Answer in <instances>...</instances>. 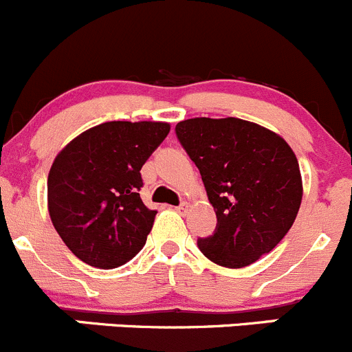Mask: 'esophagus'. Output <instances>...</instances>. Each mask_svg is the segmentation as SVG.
I'll use <instances>...</instances> for the list:
<instances>
[{
	"label": "esophagus",
	"mask_w": 352,
	"mask_h": 352,
	"mask_svg": "<svg viewBox=\"0 0 352 352\" xmlns=\"http://www.w3.org/2000/svg\"><path fill=\"white\" fill-rule=\"evenodd\" d=\"M187 208H189V204H187V203H186V201H182V203H180V204H179V206H177V208H175V210H177V211H179V213H186V211H187Z\"/></svg>",
	"instance_id": "34e87169"
}]
</instances>
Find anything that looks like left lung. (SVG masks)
Wrapping results in <instances>:
<instances>
[{
	"mask_svg": "<svg viewBox=\"0 0 352 352\" xmlns=\"http://www.w3.org/2000/svg\"><path fill=\"white\" fill-rule=\"evenodd\" d=\"M175 134L197 166L217 228L197 239L208 259L248 267L284 239L302 199L299 163L275 132L241 118H189Z\"/></svg>",
	"mask_w": 352,
	"mask_h": 352,
	"instance_id": "8db88e82",
	"label": "left lung"
}]
</instances>
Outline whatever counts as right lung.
<instances>
[{
  "label": "right lung",
  "instance_id": "obj_1",
  "mask_svg": "<svg viewBox=\"0 0 352 352\" xmlns=\"http://www.w3.org/2000/svg\"><path fill=\"white\" fill-rule=\"evenodd\" d=\"M168 132L163 122H107L82 132L54 158L47 210L78 259L111 270L144 248L156 210L139 196L141 168Z\"/></svg>",
  "mask_w": 352,
  "mask_h": 352
}]
</instances>
